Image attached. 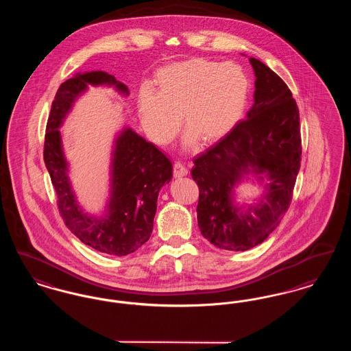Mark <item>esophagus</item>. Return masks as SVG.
Instances as JSON below:
<instances>
[{
  "instance_id": "obj_1",
  "label": "esophagus",
  "mask_w": 351,
  "mask_h": 351,
  "mask_svg": "<svg viewBox=\"0 0 351 351\" xmlns=\"http://www.w3.org/2000/svg\"><path fill=\"white\" fill-rule=\"evenodd\" d=\"M173 175H175V178H183V176H186V175H188V168L185 167L183 163L176 162L175 166H173Z\"/></svg>"
}]
</instances>
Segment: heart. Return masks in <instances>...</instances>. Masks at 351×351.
I'll use <instances>...</instances> for the list:
<instances>
[{
    "mask_svg": "<svg viewBox=\"0 0 351 351\" xmlns=\"http://www.w3.org/2000/svg\"><path fill=\"white\" fill-rule=\"evenodd\" d=\"M250 83L243 68L191 58L159 68L152 92L142 89L136 110L143 130L159 146L169 143L180 116L188 130L185 143H215L233 130L249 100Z\"/></svg>",
    "mask_w": 351,
    "mask_h": 351,
    "instance_id": "heart-1",
    "label": "heart"
}]
</instances>
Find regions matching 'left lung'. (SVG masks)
Here are the masks:
<instances>
[{
  "label": "left lung",
  "mask_w": 351,
  "mask_h": 351,
  "mask_svg": "<svg viewBox=\"0 0 351 351\" xmlns=\"http://www.w3.org/2000/svg\"><path fill=\"white\" fill-rule=\"evenodd\" d=\"M254 105L245 121L217 145L195 158L201 234L218 249L245 251L272 233L292 200L300 169V116L287 84L265 63L250 58ZM252 178L264 191L254 204H238L234 189Z\"/></svg>",
  "instance_id": "left-lung-1"
}]
</instances>
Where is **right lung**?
I'll use <instances>...</instances> for the list:
<instances>
[{
    "instance_id": "add662e5",
    "label": "right lung",
    "mask_w": 351,
    "mask_h": 351,
    "mask_svg": "<svg viewBox=\"0 0 351 351\" xmlns=\"http://www.w3.org/2000/svg\"><path fill=\"white\" fill-rule=\"evenodd\" d=\"M88 85L113 86L129 96L128 86L104 71L76 73L62 84L51 105L45 138V163L68 229L84 245L104 254L123 256L145 245L154 226L160 188L172 179V163L154 143L123 128L112 151L110 189L105 210L89 215L77 202L69 180L60 128Z\"/></svg>"
}]
</instances>
